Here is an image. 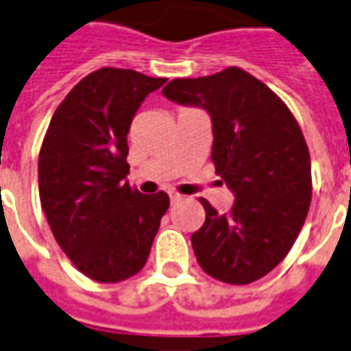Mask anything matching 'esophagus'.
I'll list each match as a JSON object with an SVG mask.
<instances>
[{
    "label": "esophagus",
    "mask_w": 351,
    "mask_h": 351,
    "mask_svg": "<svg viewBox=\"0 0 351 351\" xmlns=\"http://www.w3.org/2000/svg\"><path fill=\"white\" fill-rule=\"evenodd\" d=\"M181 199H183V197H181L180 193H176V191H170V201H171V203H180Z\"/></svg>",
    "instance_id": "esophagus-1"
}]
</instances>
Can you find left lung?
Returning <instances> with one entry per match:
<instances>
[{"label": "left lung", "instance_id": "left-lung-1", "mask_svg": "<svg viewBox=\"0 0 351 351\" xmlns=\"http://www.w3.org/2000/svg\"><path fill=\"white\" fill-rule=\"evenodd\" d=\"M164 96L203 108L213 121V162L236 201L220 214L203 201L191 236L201 269L226 284H251L288 255L311 203L309 148L288 106L239 67L173 79Z\"/></svg>", "mask_w": 351, "mask_h": 351}]
</instances>
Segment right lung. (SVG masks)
<instances>
[{"label":"right lung","mask_w":351,"mask_h":351,"mask_svg":"<svg viewBox=\"0 0 351 351\" xmlns=\"http://www.w3.org/2000/svg\"><path fill=\"white\" fill-rule=\"evenodd\" d=\"M164 82L131 69L90 73L58 106L40 148V203L51 234L96 282H121L145 267L170 206L164 191L143 195L125 181L131 121Z\"/></svg>","instance_id":"add662e5"}]
</instances>
